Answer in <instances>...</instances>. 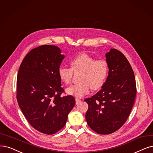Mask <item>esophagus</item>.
Instances as JSON below:
<instances>
[{
  "mask_svg": "<svg viewBox=\"0 0 153 153\" xmlns=\"http://www.w3.org/2000/svg\"><path fill=\"white\" fill-rule=\"evenodd\" d=\"M81 101V100L80 99H79V98H76V105H77Z\"/></svg>",
  "mask_w": 153,
  "mask_h": 153,
  "instance_id": "1",
  "label": "esophagus"
}]
</instances>
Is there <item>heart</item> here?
Here are the masks:
<instances>
[{
    "label": "heart",
    "instance_id": "b5f03b06",
    "mask_svg": "<svg viewBox=\"0 0 153 153\" xmlns=\"http://www.w3.org/2000/svg\"><path fill=\"white\" fill-rule=\"evenodd\" d=\"M71 68L60 66L58 74L62 82L69 84L72 81L73 71H82L79 77L81 81L66 89L68 94L77 98L89 93L92 87L94 89L101 88L108 77L109 65L105 59L96 60L91 55L82 53L71 61Z\"/></svg>",
    "mask_w": 153,
    "mask_h": 153
}]
</instances>
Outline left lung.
Listing matches in <instances>:
<instances>
[{
  "label": "left lung",
  "mask_w": 153,
  "mask_h": 153,
  "mask_svg": "<svg viewBox=\"0 0 153 153\" xmlns=\"http://www.w3.org/2000/svg\"><path fill=\"white\" fill-rule=\"evenodd\" d=\"M108 76L102 89L84 101L88 104V125L100 134L119 129L128 118L136 97V83L132 68L121 52L112 48L106 54Z\"/></svg>",
  "instance_id": "8db88e82"
}]
</instances>
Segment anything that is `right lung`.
<instances>
[{
    "mask_svg": "<svg viewBox=\"0 0 153 153\" xmlns=\"http://www.w3.org/2000/svg\"><path fill=\"white\" fill-rule=\"evenodd\" d=\"M60 53L53 45L31 50L17 76L16 98L22 114L34 128L48 135L64 127L76 103L72 96H62L58 71L64 55Z\"/></svg>",
    "mask_w": 153,
    "mask_h": 153,
    "instance_id": "add662e5",
    "label": "right lung"
}]
</instances>
